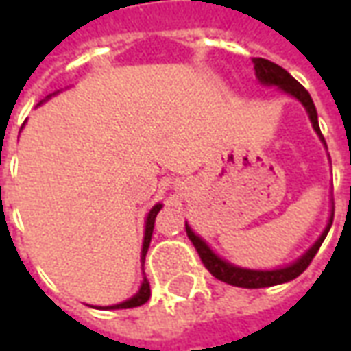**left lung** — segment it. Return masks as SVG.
Instances as JSON below:
<instances>
[{"instance_id": "obj_1", "label": "left lung", "mask_w": 351, "mask_h": 351, "mask_svg": "<svg viewBox=\"0 0 351 351\" xmlns=\"http://www.w3.org/2000/svg\"><path fill=\"white\" fill-rule=\"evenodd\" d=\"M254 69H256V79L259 80V84L263 86H276L278 90H282L287 95H291L295 99L301 103L302 107L306 108L308 112L310 122H312V128L317 133L319 141L325 145V138L319 131V123H317V112L316 107H314V101L310 97V93L304 90V88L297 82V80L286 71L282 69L280 65L272 64L265 58H254ZM332 214H335V208H331V216L327 220V226H325L324 233L319 235L316 243L310 246L308 250L302 254L301 258L295 259L293 263L286 265V267H278V269H271V271H261V269H244V267H239V265H233L226 261L223 258H220L216 252L208 246V244L201 239L199 235H195V231L186 223V233L190 237V241L195 246L199 258L205 263V267L208 269V272L216 276L221 282H226L229 286L237 287H248V289H258V287H269V286H278V284H286L289 280L297 278L301 272H304V269L308 267L310 261L314 259V256L319 250V246L324 243V239L329 233L332 223Z\"/></svg>"}]
</instances>
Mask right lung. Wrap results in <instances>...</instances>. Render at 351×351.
I'll list each match as a JSON object with an SVG mask.
<instances>
[{
	"mask_svg": "<svg viewBox=\"0 0 351 351\" xmlns=\"http://www.w3.org/2000/svg\"><path fill=\"white\" fill-rule=\"evenodd\" d=\"M52 95H56V93H50L49 97ZM47 97V99H49ZM47 99H43L41 103H45ZM39 103V105H41ZM161 203L158 205H154L150 208V213L146 214V220H145V241H143V250H141V263H145L146 258V252H148V246H150V241H152V231H154V223H156V216L161 210ZM150 299V284H148V280L146 276H143V282H141V287H138V291L133 297H130L128 301L118 302V304H112V306H103V310H120V308H135V306H141V304H145L146 301Z\"/></svg>",
	"mask_w": 351,
	"mask_h": 351,
	"instance_id": "obj_1",
	"label": "right lung"
}]
</instances>
